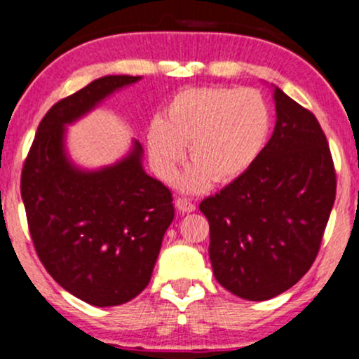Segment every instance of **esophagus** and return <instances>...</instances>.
I'll list each match as a JSON object with an SVG mask.
<instances>
[{"mask_svg":"<svg viewBox=\"0 0 359 359\" xmlns=\"http://www.w3.org/2000/svg\"><path fill=\"white\" fill-rule=\"evenodd\" d=\"M176 209L180 212H191L195 211V204L187 197H178L176 198Z\"/></svg>","mask_w":359,"mask_h":359,"instance_id":"34e87169","label":"esophagus"}]
</instances>
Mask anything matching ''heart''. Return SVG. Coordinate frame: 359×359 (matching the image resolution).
<instances>
[{"mask_svg":"<svg viewBox=\"0 0 359 359\" xmlns=\"http://www.w3.org/2000/svg\"><path fill=\"white\" fill-rule=\"evenodd\" d=\"M271 129L269 102L255 88H184L165 104L162 120L148 129V155L158 178L171 183L188 144L194 164L181 187L201 191L212 180L226 184L246 175L264 151Z\"/></svg>","mask_w":359,"mask_h":359,"instance_id":"obj_1","label":"heart"}]
</instances>
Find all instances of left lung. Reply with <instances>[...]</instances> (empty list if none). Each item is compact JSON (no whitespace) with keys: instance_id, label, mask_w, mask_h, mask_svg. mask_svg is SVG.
I'll return each mask as SVG.
<instances>
[{"instance_id":"obj_1","label":"left lung","mask_w":359,"mask_h":359,"mask_svg":"<svg viewBox=\"0 0 359 359\" xmlns=\"http://www.w3.org/2000/svg\"><path fill=\"white\" fill-rule=\"evenodd\" d=\"M276 129L246 175L198 205L219 285L269 300L300 281L318 257L335 202L332 151L314 113L274 88Z\"/></svg>"}]
</instances>
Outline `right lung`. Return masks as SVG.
Returning <instances> with one entry per match:
<instances>
[{"mask_svg":"<svg viewBox=\"0 0 359 359\" xmlns=\"http://www.w3.org/2000/svg\"><path fill=\"white\" fill-rule=\"evenodd\" d=\"M137 80L102 76L55 102L20 175L38 258L66 292L95 307L126 304L147 288L175 205L171 190L143 171L137 141L118 164L80 171L64 154V126Z\"/></svg>","mask_w":359,"mask_h":359,"instance_id":"obj_1","label":"right lung"}]
</instances>
